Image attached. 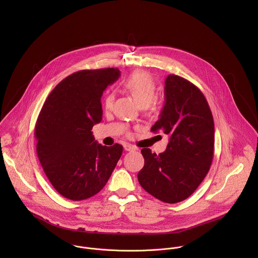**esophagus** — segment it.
I'll list each match as a JSON object with an SVG mask.
<instances>
[{"label":"esophagus","instance_id":"34e87169","mask_svg":"<svg viewBox=\"0 0 258 258\" xmlns=\"http://www.w3.org/2000/svg\"><path fill=\"white\" fill-rule=\"evenodd\" d=\"M124 149H125V151H135L136 147H134L131 144H125L124 145Z\"/></svg>","mask_w":258,"mask_h":258}]
</instances>
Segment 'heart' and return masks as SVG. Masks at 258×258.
<instances>
[{
    "label": "heart",
    "mask_w": 258,
    "mask_h": 258,
    "mask_svg": "<svg viewBox=\"0 0 258 258\" xmlns=\"http://www.w3.org/2000/svg\"><path fill=\"white\" fill-rule=\"evenodd\" d=\"M124 86L141 107L149 106L156 96V83L152 76L145 72L131 74L124 82ZM113 102L114 95L112 93L107 94L104 100L105 109H111Z\"/></svg>",
    "instance_id": "1"
}]
</instances>
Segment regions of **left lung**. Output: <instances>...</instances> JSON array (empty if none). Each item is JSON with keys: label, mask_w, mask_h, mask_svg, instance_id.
Masks as SVG:
<instances>
[{"label": "left lung", "mask_w": 258, "mask_h": 258, "mask_svg": "<svg viewBox=\"0 0 258 258\" xmlns=\"http://www.w3.org/2000/svg\"><path fill=\"white\" fill-rule=\"evenodd\" d=\"M165 99L151 131H163L170 141L159 155L148 148L141 150L145 165L138 173V181L156 199L176 204L188 198L210 171L215 124L203 92L181 76H167Z\"/></svg>", "instance_id": "obj_1"}]
</instances>
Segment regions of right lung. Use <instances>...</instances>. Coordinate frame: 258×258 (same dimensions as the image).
<instances>
[{"mask_svg":"<svg viewBox=\"0 0 258 258\" xmlns=\"http://www.w3.org/2000/svg\"><path fill=\"white\" fill-rule=\"evenodd\" d=\"M119 76L113 68L71 74L53 88L38 114V160L50 184L69 200L99 192L122 155V145L102 146L91 132L102 119L103 91Z\"/></svg>","mask_w":258,"mask_h":258,"instance_id":"1","label":"right lung"}]
</instances>
